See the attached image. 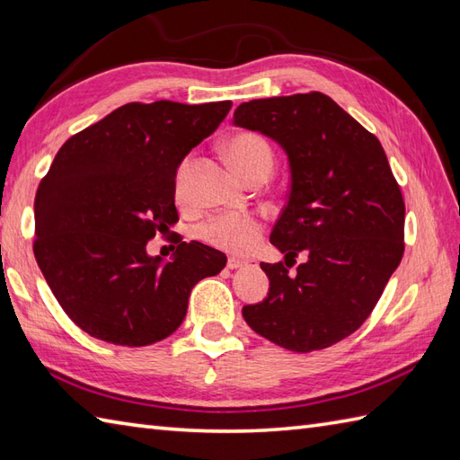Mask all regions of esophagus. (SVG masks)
I'll use <instances>...</instances> for the list:
<instances>
[{
	"label": "esophagus",
	"instance_id": "1",
	"mask_svg": "<svg viewBox=\"0 0 460 460\" xmlns=\"http://www.w3.org/2000/svg\"><path fill=\"white\" fill-rule=\"evenodd\" d=\"M251 262L249 261H243V259H235V257H231L229 261H227V269H231V270H237V269H243V267H249Z\"/></svg>",
	"mask_w": 460,
	"mask_h": 460
}]
</instances>
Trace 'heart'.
Instances as JSON below:
<instances>
[{"mask_svg": "<svg viewBox=\"0 0 460 460\" xmlns=\"http://www.w3.org/2000/svg\"><path fill=\"white\" fill-rule=\"evenodd\" d=\"M225 155L243 180L270 175L275 165L270 144L257 132H237L223 144ZM262 233L261 221L251 213H223L201 225L199 235L227 252L243 255L257 245Z\"/></svg>", "mask_w": 460, "mask_h": 460, "instance_id": "1", "label": "heart"}]
</instances>
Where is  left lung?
Instances as JSON below:
<instances>
[{
    "label": "left lung",
    "instance_id": "1",
    "mask_svg": "<svg viewBox=\"0 0 460 460\" xmlns=\"http://www.w3.org/2000/svg\"><path fill=\"white\" fill-rule=\"evenodd\" d=\"M233 124L287 154L290 191L270 243L285 262L308 255L296 275L261 262L269 295L243 318L280 348L324 349L364 324L403 257L405 203L387 155L322 93L243 102Z\"/></svg>",
    "mask_w": 460,
    "mask_h": 460
}]
</instances>
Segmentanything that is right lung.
<instances>
[{"mask_svg": "<svg viewBox=\"0 0 460 460\" xmlns=\"http://www.w3.org/2000/svg\"><path fill=\"white\" fill-rule=\"evenodd\" d=\"M231 111V101L130 102L68 138L35 195L33 252L76 326L116 346L168 338L191 288L227 257L180 243L170 261L146 245L178 221L175 173Z\"/></svg>", "mask_w": 460, "mask_h": 460, "instance_id": "1", "label": "right lung"}]
</instances>
